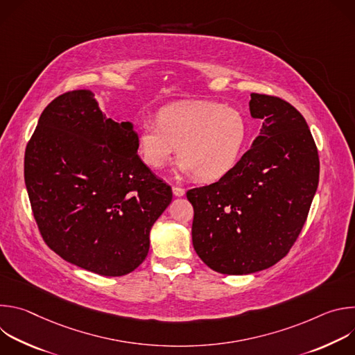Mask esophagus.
Returning <instances> with one entry per match:
<instances>
[{"instance_id":"1","label":"esophagus","mask_w":355,"mask_h":355,"mask_svg":"<svg viewBox=\"0 0 355 355\" xmlns=\"http://www.w3.org/2000/svg\"><path fill=\"white\" fill-rule=\"evenodd\" d=\"M173 193L175 195V196H182L184 193H185V189L184 188H181V187H173Z\"/></svg>"}]
</instances>
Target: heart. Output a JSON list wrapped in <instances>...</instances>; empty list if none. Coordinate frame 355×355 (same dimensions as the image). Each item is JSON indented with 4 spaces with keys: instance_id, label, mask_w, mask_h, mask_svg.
<instances>
[{
    "instance_id": "b5f03b06",
    "label": "heart",
    "mask_w": 355,
    "mask_h": 355,
    "mask_svg": "<svg viewBox=\"0 0 355 355\" xmlns=\"http://www.w3.org/2000/svg\"><path fill=\"white\" fill-rule=\"evenodd\" d=\"M245 139L247 122L237 110L193 101L162 110L157 123H141L137 151L147 167L162 170L177 150L180 174L211 182L236 166Z\"/></svg>"
}]
</instances>
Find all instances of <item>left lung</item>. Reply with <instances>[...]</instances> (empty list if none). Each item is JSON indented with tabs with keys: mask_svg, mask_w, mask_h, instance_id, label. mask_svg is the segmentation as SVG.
<instances>
[{
	"mask_svg": "<svg viewBox=\"0 0 355 355\" xmlns=\"http://www.w3.org/2000/svg\"><path fill=\"white\" fill-rule=\"evenodd\" d=\"M263 122L237 164L219 181L189 189L192 244L216 272L243 275L277 264L306 222L319 184V155L309 126L286 101L251 94Z\"/></svg>",
	"mask_w": 355,
	"mask_h": 355,
	"instance_id": "left-lung-1",
	"label": "left lung"
}]
</instances>
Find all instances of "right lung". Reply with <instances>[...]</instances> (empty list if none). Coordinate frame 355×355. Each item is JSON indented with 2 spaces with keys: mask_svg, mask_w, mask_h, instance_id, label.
Returning a JSON list of instances; mask_svg holds the SVG:
<instances>
[{
  "mask_svg": "<svg viewBox=\"0 0 355 355\" xmlns=\"http://www.w3.org/2000/svg\"><path fill=\"white\" fill-rule=\"evenodd\" d=\"M24 173L44 243L104 277L126 275L144 261L151 226L173 199L171 187L137 156L133 125L107 118L89 89L44 108Z\"/></svg>",
  "mask_w": 355,
  "mask_h": 355,
  "instance_id": "obj_1",
  "label": "right lung"
}]
</instances>
